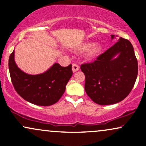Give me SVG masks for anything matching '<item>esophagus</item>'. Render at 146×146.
Here are the masks:
<instances>
[{"label":"esophagus","instance_id":"obj_1","mask_svg":"<svg viewBox=\"0 0 146 146\" xmlns=\"http://www.w3.org/2000/svg\"><path fill=\"white\" fill-rule=\"evenodd\" d=\"M72 69H73V73H75V72L78 71V70H80V66H79L77 64L74 63L72 64Z\"/></svg>","mask_w":146,"mask_h":146}]
</instances>
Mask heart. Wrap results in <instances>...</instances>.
I'll list each match as a JSON object with an SVG mask.
<instances>
[{"mask_svg":"<svg viewBox=\"0 0 146 146\" xmlns=\"http://www.w3.org/2000/svg\"><path fill=\"white\" fill-rule=\"evenodd\" d=\"M79 50L81 52H86V58L88 59H92L98 56L101 53L102 46L99 44H93V42H88L81 45Z\"/></svg>","mask_w":146,"mask_h":146,"instance_id":"heart-1","label":"heart"}]
</instances>
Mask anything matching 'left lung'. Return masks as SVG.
I'll return each mask as SVG.
<instances>
[{
  "label": "left lung",
  "mask_w": 146,
  "mask_h": 146,
  "mask_svg": "<svg viewBox=\"0 0 146 146\" xmlns=\"http://www.w3.org/2000/svg\"><path fill=\"white\" fill-rule=\"evenodd\" d=\"M114 38L115 35H112V39ZM117 54L118 56L114 58ZM80 68L85 75L86 94L100 105L114 104L124 100L133 88L138 75V62L133 46L123 38L93 62L82 64Z\"/></svg>",
  "instance_id": "1"
}]
</instances>
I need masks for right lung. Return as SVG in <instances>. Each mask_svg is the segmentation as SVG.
<instances>
[{"instance_id": "obj_1", "label": "right lung", "mask_w": 146, "mask_h": 146, "mask_svg": "<svg viewBox=\"0 0 146 146\" xmlns=\"http://www.w3.org/2000/svg\"><path fill=\"white\" fill-rule=\"evenodd\" d=\"M9 70L18 94L30 103L42 106L54 104L61 98L73 75L71 64L64 67L58 63L41 74H27L15 62L14 51L9 58Z\"/></svg>"}]
</instances>
